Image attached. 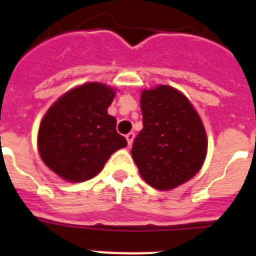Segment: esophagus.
<instances>
[{
  "mask_svg": "<svg viewBox=\"0 0 256 256\" xmlns=\"http://www.w3.org/2000/svg\"><path fill=\"white\" fill-rule=\"evenodd\" d=\"M134 137H136V134H134V133H128V136H126V140H128V146H132V145H133Z\"/></svg>",
  "mask_w": 256,
  "mask_h": 256,
  "instance_id": "1",
  "label": "esophagus"
}]
</instances>
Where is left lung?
I'll use <instances>...</instances> for the list:
<instances>
[{"label":"left lung","instance_id":"8db88e82","mask_svg":"<svg viewBox=\"0 0 256 256\" xmlns=\"http://www.w3.org/2000/svg\"><path fill=\"white\" fill-rule=\"evenodd\" d=\"M144 128L132 156L149 186L168 191L200 172L208 154V137L200 114L186 94L170 85L141 92Z\"/></svg>","mask_w":256,"mask_h":256}]
</instances>
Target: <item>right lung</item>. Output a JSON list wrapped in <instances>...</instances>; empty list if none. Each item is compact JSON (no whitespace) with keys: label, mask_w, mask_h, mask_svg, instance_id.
<instances>
[{"label":"right lung","mask_w":256,"mask_h":256,"mask_svg":"<svg viewBox=\"0 0 256 256\" xmlns=\"http://www.w3.org/2000/svg\"><path fill=\"white\" fill-rule=\"evenodd\" d=\"M116 90L92 81L51 104L38 130V150L51 171L70 183L92 179L118 149L128 146L108 114Z\"/></svg>","instance_id":"right-lung-1"}]
</instances>
